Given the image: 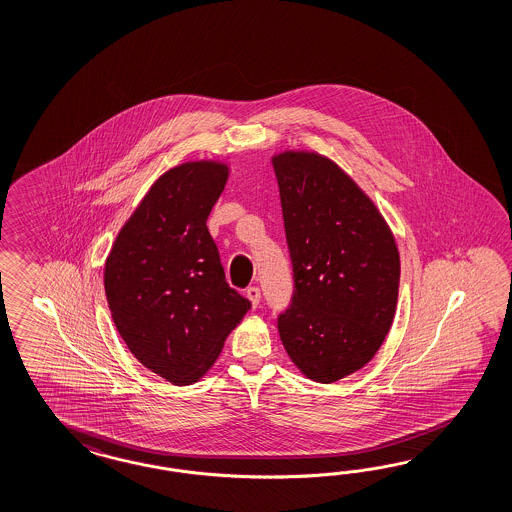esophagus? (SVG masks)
<instances>
[{"label":"esophagus","instance_id":"34e87169","mask_svg":"<svg viewBox=\"0 0 512 512\" xmlns=\"http://www.w3.org/2000/svg\"><path fill=\"white\" fill-rule=\"evenodd\" d=\"M246 296H248V300L253 307H257L259 302H261V291H259L257 287H248V289H246Z\"/></svg>","mask_w":512,"mask_h":512}]
</instances>
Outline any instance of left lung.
<instances>
[{"label": "left lung", "instance_id": "1", "mask_svg": "<svg viewBox=\"0 0 512 512\" xmlns=\"http://www.w3.org/2000/svg\"><path fill=\"white\" fill-rule=\"evenodd\" d=\"M294 272L292 304L277 330L302 373L332 384L360 371L393 324L401 259L371 197L330 158H272Z\"/></svg>", "mask_w": 512, "mask_h": 512}]
</instances>
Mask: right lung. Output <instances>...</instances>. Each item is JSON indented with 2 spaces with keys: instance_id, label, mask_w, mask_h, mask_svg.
I'll return each instance as SVG.
<instances>
[{
  "instance_id": "1",
  "label": "right lung",
  "mask_w": 512,
  "mask_h": 512,
  "mask_svg": "<svg viewBox=\"0 0 512 512\" xmlns=\"http://www.w3.org/2000/svg\"><path fill=\"white\" fill-rule=\"evenodd\" d=\"M229 167H171L151 186L111 246L104 289L115 328L134 358L175 386L205 376L249 300L225 281L208 233Z\"/></svg>"
}]
</instances>
